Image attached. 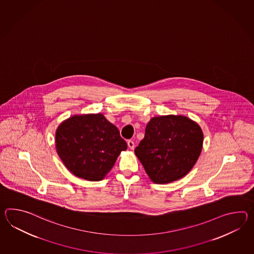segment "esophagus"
<instances>
[{"instance_id": "1", "label": "esophagus", "mask_w": 254, "mask_h": 254, "mask_svg": "<svg viewBox=\"0 0 254 254\" xmlns=\"http://www.w3.org/2000/svg\"><path fill=\"white\" fill-rule=\"evenodd\" d=\"M127 146H128L130 149H134V148H135V143H134V141H127Z\"/></svg>"}]
</instances>
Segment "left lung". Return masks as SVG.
<instances>
[{
  "instance_id": "obj_1",
  "label": "left lung",
  "mask_w": 254,
  "mask_h": 254,
  "mask_svg": "<svg viewBox=\"0 0 254 254\" xmlns=\"http://www.w3.org/2000/svg\"><path fill=\"white\" fill-rule=\"evenodd\" d=\"M202 146V129L197 122L168 115L150 119L135 154L152 182L167 184L191 170Z\"/></svg>"
}]
</instances>
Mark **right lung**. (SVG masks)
Listing matches in <instances>:
<instances>
[{
	"instance_id": "right-lung-1",
	"label": "right lung",
	"mask_w": 254,
	"mask_h": 254,
	"mask_svg": "<svg viewBox=\"0 0 254 254\" xmlns=\"http://www.w3.org/2000/svg\"><path fill=\"white\" fill-rule=\"evenodd\" d=\"M56 148L66 169L85 181H102L127 148L119 129L102 114L74 115L56 132Z\"/></svg>"
}]
</instances>
